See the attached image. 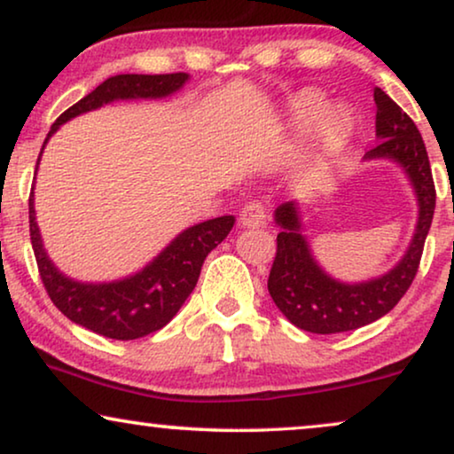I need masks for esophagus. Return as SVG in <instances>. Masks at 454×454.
I'll use <instances>...</instances> for the list:
<instances>
[{"label": "esophagus", "instance_id": "34e87169", "mask_svg": "<svg viewBox=\"0 0 454 454\" xmlns=\"http://www.w3.org/2000/svg\"><path fill=\"white\" fill-rule=\"evenodd\" d=\"M241 225L246 227H262L266 225V207L260 200H250L244 204L239 213Z\"/></svg>", "mask_w": 454, "mask_h": 454}]
</instances>
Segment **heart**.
<instances>
[{"mask_svg": "<svg viewBox=\"0 0 454 454\" xmlns=\"http://www.w3.org/2000/svg\"><path fill=\"white\" fill-rule=\"evenodd\" d=\"M325 109H326V103L320 95L303 92V95L297 97L294 103L295 121L303 128H314L316 123L322 120V115H325ZM349 128H351L349 115H347L343 109H333L328 111L325 120H322L320 132L328 146H337L345 140V136L349 134Z\"/></svg>", "mask_w": 454, "mask_h": 454, "instance_id": "obj_1", "label": "heart"}]
</instances>
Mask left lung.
<instances>
[{
	"instance_id": "obj_1",
	"label": "left lung",
	"mask_w": 454,
	"mask_h": 454,
	"mask_svg": "<svg viewBox=\"0 0 454 454\" xmlns=\"http://www.w3.org/2000/svg\"><path fill=\"white\" fill-rule=\"evenodd\" d=\"M376 136L380 142L365 153V159H393L411 179L419 202V221L405 258L388 275L374 281L345 285L322 272L300 233L294 202L281 204L275 221L277 254L269 275V294L277 308L297 328L316 334L356 331L393 309L418 275L424 244L430 231L436 188L432 167L418 126L382 89H374Z\"/></svg>"
}]
</instances>
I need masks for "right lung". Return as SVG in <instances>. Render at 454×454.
Wrapping results in <instances>:
<instances>
[{
  "label": "right lung",
  "instance_id": "1",
  "mask_svg": "<svg viewBox=\"0 0 454 454\" xmlns=\"http://www.w3.org/2000/svg\"><path fill=\"white\" fill-rule=\"evenodd\" d=\"M188 80V74H120L105 80L95 90L66 109L51 126V136L74 115L97 109L115 98L167 97ZM47 136V138H49ZM47 142V140H45ZM45 146V145H43ZM41 159V154H39ZM39 165V160H36ZM28 229L36 266L55 308L76 325L115 340H132L163 328L194 291L204 258L231 231L233 216H216L190 227L160 252L138 275L117 283L86 285L66 278L43 250L39 227L35 223L33 192L28 198Z\"/></svg>",
  "mask_w": 454,
  "mask_h": 454
}]
</instances>
